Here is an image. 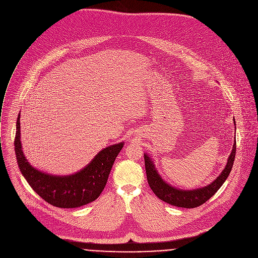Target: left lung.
<instances>
[{
	"label": "left lung",
	"mask_w": 258,
	"mask_h": 258,
	"mask_svg": "<svg viewBox=\"0 0 258 258\" xmlns=\"http://www.w3.org/2000/svg\"><path fill=\"white\" fill-rule=\"evenodd\" d=\"M235 123V119H234ZM236 128V124H235ZM236 154V142H234L233 149L228 158L227 165L222 173L213 181L211 184L192 190H183L180 188L173 187L171 184L167 183L162 176L159 174L154 162L145 152L144 153V163L147 182L153 193L156 194L161 200L174 205V207L184 208V209H194L199 205L207 202L211 197H213L216 192L222 187L227 178L229 177L231 170L233 168L234 160Z\"/></svg>",
	"instance_id": "obj_1"
}]
</instances>
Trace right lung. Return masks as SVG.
<instances>
[{
	"label": "right lung",
	"instance_id": "right-lung-1",
	"mask_svg": "<svg viewBox=\"0 0 258 258\" xmlns=\"http://www.w3.org/2000/svg\"><path fill=\"white\" fill-rule=\"evenodd\" d=\"M20 134L19 114L14 145L20 172L42 199L61 209H75L94 201L104 190L115 160L124 146V142L110 145L101 149L80 171L59 176L41 172L29 164L22 150Z\"/></svg>",
	"mask_w": 258,
	"mask_h": 258
}]
</instances>
